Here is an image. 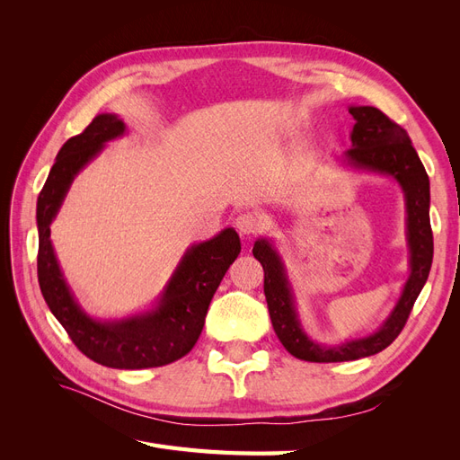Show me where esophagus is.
<instances>
[{
  "label": "esophagus",
  "mask_w": 460,
  "mask_h": 460,
  "mask_svg": "<svg viewBox=\"0 0 460 460\" xmlns=\"http://www.w3.org/2000/svg\"><path fill=\"white\" fill-rule=\"evenodd\" d=\"M234 225H235V228H238V232L242 235H252V234H257V232L262 230L264 220L255 211H243V213H240L238 217H235Z\"/></svg>",
  "instance_id": "obj_1"
}]
</instances>
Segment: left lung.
I'll use <instances>...</instances> for the list:
<instances>
[{
  "label": "left lung",
  "mask_w": 460,
  "mask_h": 460,
  "mask_svg": "<svg viewBox=\"0 0 460 460\" xmlns=\"http://www.w3.org/2000/svg\"><path fill=\"white\" fill-rule=\"evenodd\" d=\"M349 113L355 119L351 149H347L340 161L355 171L394 178L401 186L407 208L411 274L394 311L387 314L378 330L370 336L347 340L340 345H323L311 340L301 326L296 296L280 253L276 252L272 240L259 238L253 245V255L264 270V297H267L272 328L288 353L309 363H343V360H357L384 351L407 324L434 259V235L429 226V180L407 130L389 120L380 109L370 105H351Z\"/></svg>",
  "instance_id": "1"
}]
</instances>
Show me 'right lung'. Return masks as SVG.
Masks as SVG:
<instances>
[{
	"instance_id": "obj_1",
	"label": "right lung",
	"mask_w": 460,
	"mask_h": 460,
	"mask_svg": "<svg viewBox=\"0 0 460 460\" xmlns=\"http://www.w3.org/2000/svg\"><path fill=\"white\" fill-rule=\"evenodd\" d=\"M127 132L117 115H97L86 130L63 144L38 196V282L49 311L88 358L109 368L140 370L171 365L196 345L208 303L230 264L242 252L240 235L225 228L215 238L188 247L155 307L120 320H97L80 307L68 288L51 243L58 217L76 174L107 142Z\"/></svg>"
}]
</instances>
